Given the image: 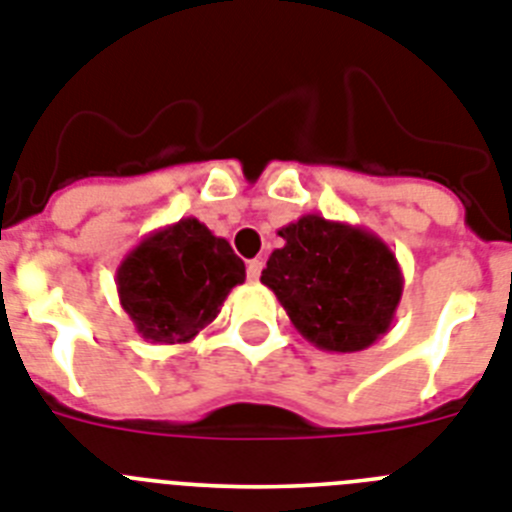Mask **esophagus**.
I'll use <instances>...</instances> for the list:
<instances>
[{
    "instance_id": "esophagus-1",
    "label": "esophagus",
    "mask_w": 512,
    "mask_h": 512,
    "mask_svg": "<svg viewBox=\"0 0 512 512\" xmlns=\"http://www.w3.org/2000/svg\"><path fill=\"white\" fill-rule=\"evenodd\" d=\"M261 269H264V261H261V259H251V261H248V266H246L248 282H259Z\"/></svg>"
}]
</instances>
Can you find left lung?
<instances>
[{
	"instance_id": "obj_1",
	"label": "left lung",
	"mask_w": 512,
	"mask_h": 512,
	"mask_svg": "<svg viewBox=\"0 0 512 512\" xmlns=\"http://www.w3.org/2000/svg\"><path fill=\"white\" fill-rule=\"evenodd\" d=\"M277 235L261 282L277 295L292 326L326 352H362L391 329L404 274L375 233L303 214Z\"/></svg>"
}]
</instances>
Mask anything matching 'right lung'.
I'll return each instance as SVG.
<instances>
[{
  "instance_id": "1",
  "label": "right lung",
  "mask_w": 512,
  "mask_h": 512,
  "mask_svg": "<svg viewBox=\"0 0 512 512\" xmlns=\"http://www.w3.org/2000/svg\"><path fill=\"white\" fill-rule=\"evenodd\" d=\"M246 264L196 217L144 235L116 269L121 308L152 344H186L217 318Z\"/></svg>"
}]
</instances>
